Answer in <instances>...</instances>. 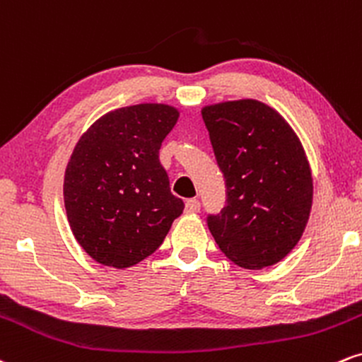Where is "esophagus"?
I'll return each instance as SVG.
<instances>
[{
    "label": "esophagus",
    "mask_w": 362,
    "mask_h": 362,
    "mask_svg": "<svg viewBox=\"0 0 362 362\" xmlns=\"http://www.w3.org/2000/svg\"><path fill=\"white\" fill-rule=\"evenodd\" d=\"M199 208H202V203H199L198 198L186 199V211L188 214H197V211H199Z\"/></svg>",
    "instance_id": "1"
}]
</instances>
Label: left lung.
<instances>
[{
  "instance_id": "8db88e82",
  "label": "left lung",
  "mask_w": 362,
  "mask_h": 362,
  "mask_svg": "<svg viewBox=\"0 0 362 362\" xmlns=\"http://www.w3.org/2000/svg\"><path fill=\"white\" fill-rule=\"evenodd\" d=\"M225 206L206 223L220 250L245 269L273 266L291 252L312 208V173L298 137L276 110L256 100L203 108Z\"/></svg>"
}]
</instances>
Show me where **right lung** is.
<instances>
[{"mask_svg":"<svg viewBox=\"0 0 362 362\" xmlns=\"http://www.w3.org/2000/svg\"><path fill=\"white\" fill-rule=\"evenodd\" d=\"M176 108L125 106L93 123L74 147L64 203L76 240L96 262L130 267L151 256L185 210L159 160Z\"/></svg>","mask_w":362,"mask_h":362,"instance_id":"1","label":"right lung"}]
</instances>
